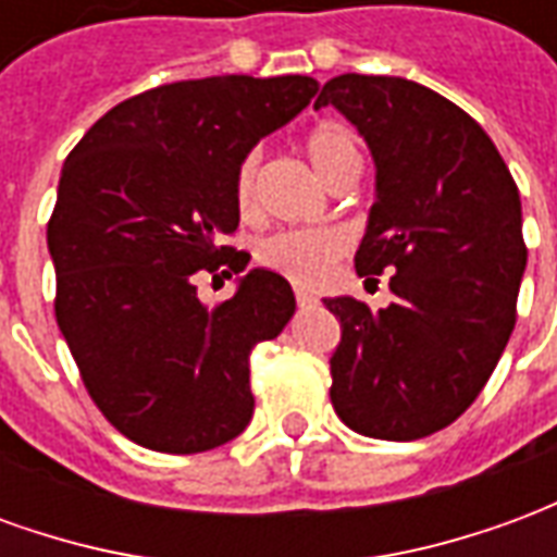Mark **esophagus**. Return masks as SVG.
<instances>
[{"label": "esophagus", "instance_id": "1", "mask_svg": "<svg viewBox=\"0 0 557 557\" xmlns=\"http://www.w3.org/2000/svg\"><path fill=\"white\" fill-rule=\"evenodd\" d=\"M295 301H298V307H315V304H319V298H315L313 292L295 289Z\"/></svg>", "mask_w": 557, "mask_h": 557}]
</instances>
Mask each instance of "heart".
<instances>
[{
  "instance_id": "heart-1",
  "label": "heart",
  "mask_w": 557,
  "mask_h": 557,
  "mask_svg": "<svg viewBox=\"0 0 557 557\" xmlns=\"http://www.w3.org/2000/svg\"><path fill=\"white\" fill-rule=\"evenodd\" d=\"M304 154L310 160L315 175L325 184L337 175L346 163L358 160L355 139L343 125H319L304 139ZM235 206L242 218H256L259 211V151H247L235 170ZM349 250V235L337 226L319 230H283L259 242V262L283 277L301 286H315L331 274V268Z\"/></svg>"
}]
</instances>
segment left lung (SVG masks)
Masks as SVG:
<instances>
[{
	"mask_svg": "<svg viewBox=\"0 0 557 557\" xmlns=\"http://www.w3.org/2000/svg\"><path fill=\"white\" fill-rule=\"evenodd\" d=\"M337 107L375 160V202L355 271H391L382 310L325 298L343 339L331 403L349 430L414 442L450 426L490 382L516 325L525 274L519 187L486 131L438 91L403 77L339 74Z\"/></svg>",
	"mask_w": 557,
	"mask_h": 557,
	"instance_id": "8db88e82",
	"label": "left lung"
}]
</instances>
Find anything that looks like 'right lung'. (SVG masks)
Returning <instances> with one entry per match:
<instances>
[{
	"label": "right lung",
	"instance_id": "right-lung-1",
	"mask_svg": "<svg viewBox=\"0 0 557 557\" xmlns=\"http://www.w3.org/2000/svg\"><path fill=\"white\" fill-rule=\"evenodd\" d=\"M315 91L301 74L166 83L67 154L47 223L55 322L95 406L148 450L202 454L253 418L250 351L286 327L292 286L253 268L206 307L196 274L247 268L250 253L220 244L238 230L235 170Z\"/></svg>",
	"mask_w": 557,
	"mask_h": 557
}]
</instances>
